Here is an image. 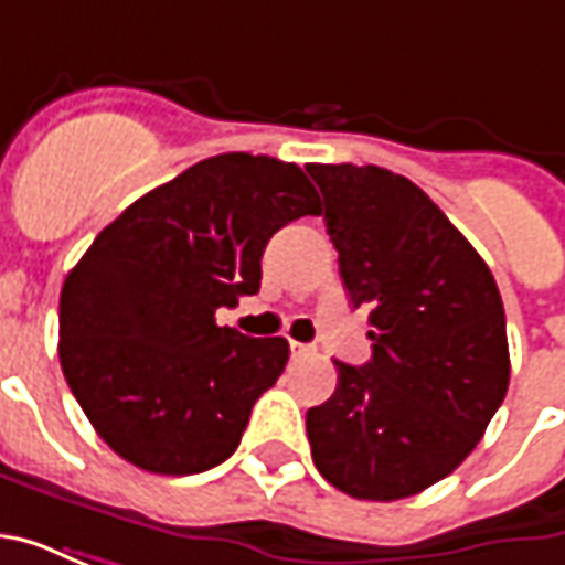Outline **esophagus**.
Instances as JSON below:
<instances>
[{
  "mask_svg": "<svg viewBox=\"0 0 565 565\" xmlns=\"http://www.w3.org/2000/svg\"><path fill=\"white\" fill-rule=\"evenodd\" d=\"M311 351H315L311 344H306V342H290V356H294V360H299V356H308V354H311Z\"/></svg>",
  "mask_w": 565,
  "mask_h": 565,
  "instance_id": "esophagus-1",
  "label": "esophagus"
}]
</instances>
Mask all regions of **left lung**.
<instances>
[{
	"instance_id": "left-lung-1",
	"label": "left lung",
	"mask_w": 565,
	"mask_h": 565,
	"mask_svg": "<svg viewBox=\"0 0 565 565\" xmlns=\"http://www.w3.org/2000/svg\"><path fill=\"white\" fill-rule=\"evenodd\" d=\"M351 306L369 308L372 360H335L308 408L318 472L372 502L415 497L460 466L509 391L502 296L424 190L381 166H308Z\"/></svg>"
}]
</instances>
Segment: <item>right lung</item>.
<instances>
[{
	"instance_id": "right-lung-1",
	"label": "right lung",
	"mask_w": 565,
	"mask_h": 565,
	"mask_svg": "<svg viewBox=\"0 0 565 565\" xmlns=\"http://www.w3.org/2000/svg\"><path fill=\"white\" fill-rule=\"evenodd\" d=\"M320 214L296 162L221 153L136 199L93 238L60 294V366L108 448L157 475H196L242 441L290 344L217 327L259 290V259Z\"/></svg>"
}]
</instances>
